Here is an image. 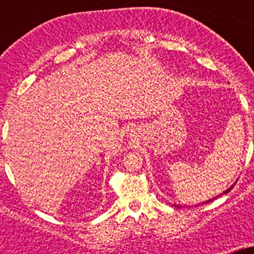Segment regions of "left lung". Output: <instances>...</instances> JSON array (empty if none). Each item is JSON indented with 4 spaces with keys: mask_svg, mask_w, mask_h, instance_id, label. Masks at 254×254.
Returning <instances> with one entry per match:
<instances>
[{
    "mask_svg": "<svg viewBox=\"0 0 254 254\" xmlns=\"http://www.w3.org/2000/svg\"><path fill=\"white\" fill-rule=\"evenodd\" d=\"M232 188H233V186L230 188H229V190H226L223 194H225V193H228V192H230V190H232ZM211 201H212V199H210V201H207V202H211ZM177 207H178V206H177Z\"/></svg>",
    "mask_w": 254,
    "mask_h": 254,
    "instance_id": "8db88e82",
    "label": "left lung"
}]
</instances>
